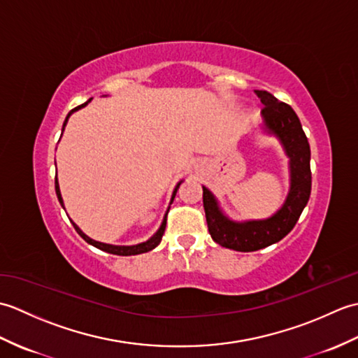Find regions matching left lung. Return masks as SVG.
<instances>
[{
  "label": "left lung",
  "mask_w": 358,
  "mask_h": 358,
  "mask_svg": "<svg viewBox=\"0 0 358 358\" xmlns=\"http://www.w3.org/2000/svg\"><path fill=\"white\" fill-rule=\"evenodd\" d=\"M263 103L264 126L277 135L291 159V191L275 215L262 222L234 223L227 220L206 187L203 186V206L212 240L220 246L252 252L280 241L294 229L310 195V149L299 117L291 106L278 101L266 90H255Z\"/></svg>",
  "instance_id": "1"
}]
</instances>
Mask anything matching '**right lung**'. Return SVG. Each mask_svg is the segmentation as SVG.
Listing matches in <instances>:
<instances>
[{
    "mask_svg": "<svg viewBox=\"0 0 358 358\" xmlns=\"http://www.w3.org/2000/svg\"><path fill=\"white\" fill-rule=\"evenodd\" d=\"M89 101H90V100H89ZM89 101H86L85 104L78 106V108H75V109H72L69 113H67V117H66V120H64V124H63V131H64V126H66V123H67V120H69V117H71V113L75 112V110L81 109V108H85V106H86ZM180 185H181V181L177 185V187H175V191H173V194H172V200L175 199V194H177ZM55 192H57V196H58L59 203H62V206H63V199H62V194H59V186H58L57 177H55ZM167 212H169V210H167ZM167 212H166V215H164V220H163L162 226H159V229L157 231V234L154 235V237L149 238L148 241L140 243V245H135V246H113V245H106V243L95 241V240H92V238H89L86 234H83L80 227H78L77 224H75L73 222H72V224H73V227H75V231H77V232L81 235V237L89 243V245H92V246H95V248H98V249H101V250H104V252H109V254H113V255H138V254H143V252H149V250H152V249L157 248V246L159 245V241H162L164 229H166Z\"/></svg>",
    "mask_w": 358,
    "mask_h": 358,
    "instance_id": "add662e5",
    "label": "right lung"
}]
</instances>
